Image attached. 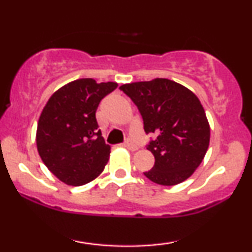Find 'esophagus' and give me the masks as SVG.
<instances>
[{"instance_id": "esophagus-1", "label": "esophagus", "mask_w": 252, "mask_h": 252, "mask_svg": "<svg viewBox=\"0 0 252 252\" xmlns=\"http://www.w3.org/2000/svg\"><path fill=\"white\" fill-rule=\"evenodd\" d=\"M124 146H126L129 150H132V152H134V150H137L138 149V147L136 146V144L132 143L131 141H126V142L124 143Z\"/></svg>"}]
</instances>
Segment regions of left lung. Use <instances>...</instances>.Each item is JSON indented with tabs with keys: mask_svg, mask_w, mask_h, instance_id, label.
Here are the masks:
<instances>
[{
	"mask_svg": "<svg viewBox=\"0 0 252 252\" xmlns=\"http://www.w3.org/2000/svg\"><path fill=\"white\" fill-rule=\"evenodd\" d=\"M120 89L137 106L146 134H156L147 146L155 164L143 174L162 186L189 179L210 144V124L198 97L166 78L124 84Z\"/></svg>",
	"mask_w": 252,
	"mask_h": 252,
	"instance_id": "obj_1",
	"label": "left lung"
}]
</instances>
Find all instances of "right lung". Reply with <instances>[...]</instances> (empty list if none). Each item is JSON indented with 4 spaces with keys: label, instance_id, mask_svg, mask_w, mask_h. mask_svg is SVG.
Here are the masks:
<instances>
[{
    "label": "right lung",
    "instance_id": "right-lung-1",
    "mask_svg": "<svg viewBox=\"0 0 252 252\" xmlns=\"http://www.w3.org/2000/svg\"><path fill=\"white\" fill-rule=\"evenodd\" d=\"M117 83L83 78L52 94L40 115L36 147L42 162L70 186L94 180L108 163L110 146L98 129L96 111L100 100Z\"/></svg>",
    "mask_w": 252,
    "mask_h": 252
}]
</instances>
